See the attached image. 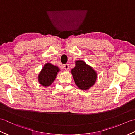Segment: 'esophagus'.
Segmentation results:
<instances>
[{
	"label": "esophagus",
	"mask_w": 135,
	"mask_h": 135,
	"mask_svg": "<svg viewBox=\"0 0 135 135\" xmlns=\"http://www.w3.org/2000/svg\"><path fill=\"white\" fill-rule=\"evenodd\" d=\"M64 68L65 70H68L69 68V64H65L64 65Z\"/></svg>",
	"instance_id": "esophagus-1"
}]
</instances>
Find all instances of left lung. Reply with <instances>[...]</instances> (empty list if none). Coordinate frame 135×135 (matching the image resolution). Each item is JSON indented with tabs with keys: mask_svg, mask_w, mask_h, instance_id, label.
Returning a JSON list of instances; mask_svg holds the SVG:
<instances>
[{
	"mask_svg": "<svg viewBox=\"0 0 135 135\" xmlns=\"http://www.w3.org/2000/svg\"><path fill=\"white\" fill-rule=\"evenodd\" d=\"M71 74L76 85L82 90H89L95 84L97 73L94 69L82 60L75 61V67Z\"/></svg>",
	"mask_w": 135,
	"mask_h": 135,
	"instance_id": "obj_1",
	"label": "left lung"
}]
</instances>
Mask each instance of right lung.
<instances>
[{
  "instance_id": "right-lung-1",
  "label": "right lung",
  "mask_w": 135,
  "mask_h": 135,
  "mask_svg": "<svg viewBox=\"0 0 135 135\" xmlns=\"http://www.w3.org/2000/svg\"><path fill=\"white\" fill-rule=\"evenodd\" d=\"M60 71L58 67L51 63H46L38 75V79L40 84L44 87H48L53 82Z\"/></svg>"
}]
</instances>
